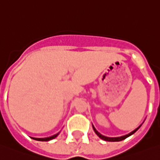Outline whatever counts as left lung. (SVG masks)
<instances>
[{
	"mask_svg": "<svg viewBox=\"0 0 160 160\" xmlns=\"http://www.w3.org/2000/svg\"><path fill=\"white\" fill-rule=\"evenodd\" d=\"M92 127H93V130H94V132H96V134L100 138H102V139H103V140H105V141H110V142H117V141H121V140H124V139H125L126 138H128L129 136H131V135H132L133 133H135L136 132H137L138 130L139 129V127L138 128H137L136 130H134L133 132H132L131 133H129V134H127V135H125V136H122V137H119V138H108V137H105V136H103L102 134H100V133L95 129V127L92 125Z\"/></svg>",
	"mask_w": 160,
	"mask_h": 160,
	"instance_id": "obj_1",
	"label": "left lung"
}]
</instances>
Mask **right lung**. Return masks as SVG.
Instances as JSON below:
<instances>
[{
  "mask_svg": "<svg viewBox=\"0 0 160 160\" xmlns=\"http://www.w3.org/2000/svg\"><path fill=\"white\" fill-rule=\"evenodd\" d=\"M58 135H59V133H57V134H56V135L51 136V137H49V138H34V139H36V140H38V141H48V140H51V139H53V138H57Z\"/></svg>",
  "mask_w": 160,
  "mask_h": 160,
  "instance_id": "1",
  "label": "right lung"
}]
</instances>
